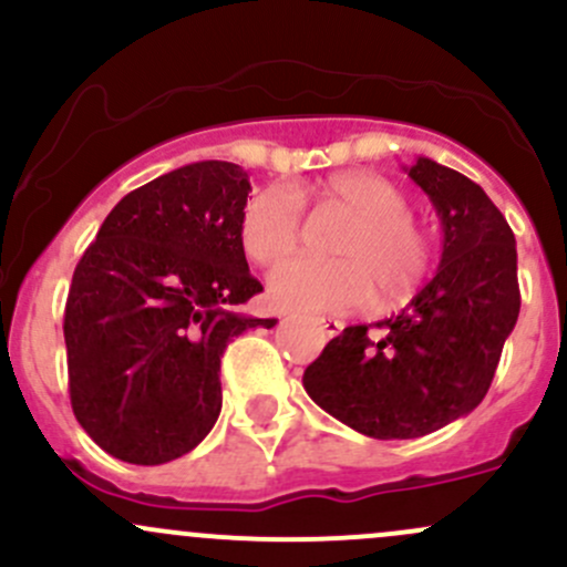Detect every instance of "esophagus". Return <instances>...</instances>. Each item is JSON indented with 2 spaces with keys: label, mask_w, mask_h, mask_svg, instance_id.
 I'll use <instances>...</instances> for the list:
<instances>
[{
  "label": "esophagus",
  "mask_w": 567,
  "mask_h": 567,
  "mask_svg": "<svg viewBox=\"0 0 567 567\" xmlns=\"http://www.w3.org/2000/svg\"><path fill=\"white\" fill-rule=\"evenodd\" d=\"M313 327L321 334H324V338H334V334H340V330H343V321H338V319H313Z\"/></svg>",
  "instance_id": "obj_1"
}]
</instances>
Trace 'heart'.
Listing matches in <instances>:
<instances>
[{
    "instance_id": "heart-1",
    "label": "heart",
    "mask_w": 567,
    "mask_h": 567,
    "mask_svg": "<svg viewBox=\"0 0 567 567\" xmlns=\"http://www.w3.org/2000/svg\"><path fill=\"white\" fill-rule=\"evenodd\" d=\"M300 203H310L316 221L338 216L346 218V227L330 240V254L338 261L297 259L272 272L267 291L278 308L343 313L368 306L375 289L383 302H403L427 278L435 248L411 218L405 192L364 169L332 175L313 192L259 188L237 224L248 259L272 267L300 248L306 237Z\"/></svg>"
}]
</instances>
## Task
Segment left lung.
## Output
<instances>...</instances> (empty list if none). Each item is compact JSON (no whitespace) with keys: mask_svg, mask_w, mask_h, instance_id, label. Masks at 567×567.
<instances>
[{"mask_svg":"<svg viewBox=\"0 0 567 567\" xmlns=\"http://www.w3.org/2000/svg\"><path fill=\"white\" fill-rule=\"evenodd\" d=\"M405 173L441 216L435 276L375 330L346 327L302 375L316 405L379 441L422 437L471 413L522 306L514 233L484 188L427 156Z\"/></svg>","mask_w":567,"mask_h":567,"instance_id":"obj_1","label":"left lung"}]
</instances>
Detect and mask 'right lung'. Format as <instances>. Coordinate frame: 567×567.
<instances>
[{
	"mask_svg": "<svg viewBox=\"0 0 567 567\" xmlns=\"http://www.w3.org/2000/svg\"><path fill=\"white\" fill-rule=\"evenodd\" d=\"M248 175L194 162L126 194L75 267L64 308L70 403L115 460L162 465L221 413L227 343L276 319L233 313L259 295L237 237Z\"/></svg>",
	"mask_w": 567,
	"mask_h": 567,
	"instance_id": "1",
	"label": "right lung"
}]
</instances>
